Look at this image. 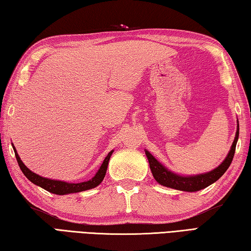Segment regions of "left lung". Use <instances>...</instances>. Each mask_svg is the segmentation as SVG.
Returning <instances> with one entry per match:
<instances>
[{"label": "left lung", "mask_w": 251, "mask_h": 251, "mask_svg": "<svg viewBox=\"0 0 251 251\" xmlns=\"http://www.w3.org/2000/svg\"><path fill=\"white\" fill-rule=\"evenodd\" d=\"M238 136H239V124H237V131H236L234 143L231 145V148L229 150L228 154H227V157L225 158V160L214 170L206 173H202V175H197V176L176 175V173L168 170L165 166L161 165V163L159 162L157 159L148 151V150H145V152H146V156L148 158L150 170H151L152 176L158 183H160L163 186H167V188H171V189H176L180 191H186V192H197V191L205 189L206 186L211 185L212 183H214V182L217 181L223 175H224L226 170L228 169L231 161H233Z\"/></svg>", "instance_id": "1"}]
</instances>
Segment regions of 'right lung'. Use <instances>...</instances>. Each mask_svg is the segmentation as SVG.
Here are the masks:
<instances>
[{
  "mask_svg": "<svg viewBox=\"0 0 251 251\" xmlns=\"http://www.w3.org/2000/svg\"><path fill=\"white\" fill-rule=\"evenodd\" d=\"M13 146V145H12ZM13 149H14L15 152V157L16 160L18 162V166H20L22 172L24 173V176L28 179L30 182H33L34 184L40 186V188L45 189L50 193L53 194H58V195H65V194H70V193H78L82 192V191L85 190H90L93 189L95 186H98L101 182L103 181L104 176H105V173L107 170V166H108V161H110V158L112 156V153L114 150L108 152L107 156L104 159V161L102 163V166L100 167L99 171L97 172L92 179L85 182H80V183H69V182H65V181H59V180H51V179H47V177L40 176L38 175H36L33 171H30L28 168H27L23 161L21 160L20 156L16 151V149L14 146H13Z\"/></svg>",
  "mask_w": 251,
  "mask_h": 251,
  "instance_id": "obj_1",
  "label": "right lung"
}]
</instances>
